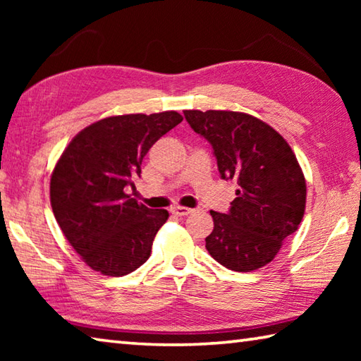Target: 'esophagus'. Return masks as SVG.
Listing matches in <instances>:
<instances>
[{"mask_svg": "<svg viewBox=\"0 0 361 361\" xmlns=\"http://www.w3.org/2000/svg\"><path fill=\"white\" fill-rule=\"evenodd\" d=\"M170 212H172L175 216H188L192 213V209H188V207H172Z\"/></svg>", "mask_w": 361, "mask_h": 361, "instance_id": "1", "label": "esophagus"}]
</instances>
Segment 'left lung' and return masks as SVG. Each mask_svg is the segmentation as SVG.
Listing matches in <instances>:
<instances>
[{"label": "left lung", "mask_w": 361, "mask_h": 361, "mask_svg": "<svg viewBox=\"0 0 361 361\" xmlns=\"http://www.w3.org/2000/svg\"><path fill=\"white\" fill-rule=\"evenodd\" d=\"M185 118L212 145L221 178L239 186L228 213L210 212L215 226L207 250L235 272L266 266L304 216L305 180L295 152L277 130L245 113L186 109Z\"/></svg>", "instance_id": "8db88e82"}]
</instances>
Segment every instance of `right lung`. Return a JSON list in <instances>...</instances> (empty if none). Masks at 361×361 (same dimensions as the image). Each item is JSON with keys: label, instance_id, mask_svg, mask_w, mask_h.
Here are the masks:
<instances>
[{"label": "right lung", "instance_id": "add662e5", "mask_svg": "<svg viewBox=\"0 0 361 361\" xmlns=\"http://www.w3.org/2000/svg\"><path fill=\"white\" fill-rule=\"evenodd\" d=\"M183 121L176 111L113 116L85 127L51 176V205L82 261L103 276H127L146 262L167 210L127 194L159 138Z\"/></svg>", "mask_w": 361, "mask_h": 361}]
</instances>
